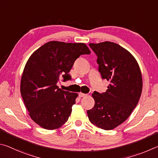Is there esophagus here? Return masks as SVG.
<instances>
[{"instance_id":"obj_1","label":"esophagus","mask_w":158,"mask_h":158,"mask_svg":"<svg viewBox=\"0 0 158 158\" xmlns=\"http://www.w3.org/2000/svg\"><path fill=\"white\" fill-rule=\"evenodd\" d=\"M87 94H83V93H79V94H78V96H79V97H81V98H82V97H85V96H86Z\"/></svg>"}]
</instances>
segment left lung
<instances>
[{
	"label": "left lung",
	"mask_w": 158,
	"mask_h": 158,
	"mask_svg": "<svg viewBox=\"0 0 158 158\" xmlns=\"http://www.w3.org/2000/svg\"><path fill=\"white\" fill-rule=\"evenodd\" d=\"M89 46L97 56L102 78L110 84L106 92L92 94L95 105L87 110V115L94 125L112 130L124 122L137 106L142 91V73L135 58L118 44L104 41Z\"/></svg>",
	"instance_id": "8db88e82"
}]
</instances>
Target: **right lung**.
I'll return each mask as SVG.
<instances>
[{"instance_id":"add662e5","label":"right lung","mask_w":158,"mask_h":158,"mask_svg":"<svg viewBox=\"0 0 158 158\" xmlns=\"http://www.w3.org/2000/svg\"><path fill=\"white\" fill-rule=\"evenodd\" d=\"M83 43L52 41L32 54L22 74L21 94L29 115L47 130L60 128L70 116L77 94L63 91L57 85L61 76L69 81V74L80 55L90 54Z\"/></svg>"}]
</instances>
